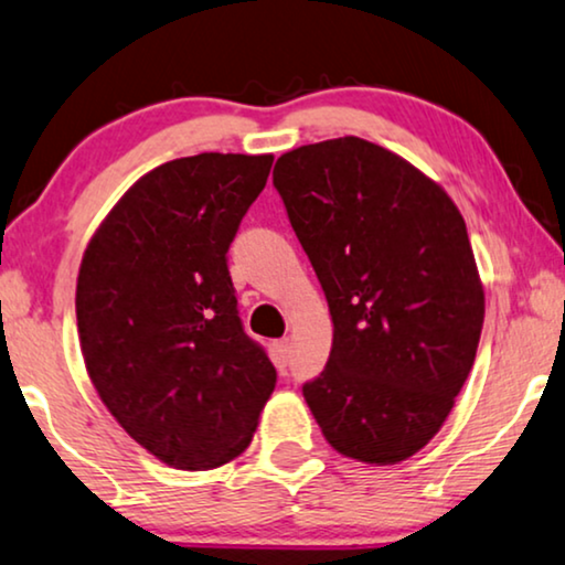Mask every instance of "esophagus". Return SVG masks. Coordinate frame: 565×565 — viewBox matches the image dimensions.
I'll use <instances>...</instances> for the list:
<instances>
[{
    "mask_svg": "<svg viewBox=\"0 0 565 565\" xmlns=\"http://www.w3.org/2000/svg\"><path fill=\"white\" fill-rule=\"evenodd\" d=\"M289 351H291L289 338H281V341H276V345H274V353H276V366H278V370H284V366H287Z\"/></svg>",
    "mask_w": 565,
    "mask_h": 565,
    "instance_id": "34e87169",
    "label": "esophagus"
}]
</instances>
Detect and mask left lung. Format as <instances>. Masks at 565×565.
Segmentation results:
<instances>
[{"label": "left lung", "instance_id": "1", "mask_svg": "<svg viewBox=\"0 0 565 565\" xmlns=\"http://www.w3.org/2000/svg\"><path fill=\"white\" fill-rule=\"evenodd\" d=\"M274 185L333 315L328 366L305 401L335 452L408 460L445 426L483 328L460 209L401 154L359 137L281 154Z\"/></svg>", "mask_w": 565, "mask_h": 565}]
</instances>
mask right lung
<instances>
[{
  "label": "right lung",
  "mask_w": 565,
  "mask_h": 565,
  "mask_svg": "<svg viewBox=\"0 0 565 565\" xmlns=\"http://www.w3.org/2000/svg\"><path fill=\"white\" fill-rule=\"evenodd\" d=\"M274 154L164 162L118 199L77 276L93 385L120 428L175 470H212L253 441L276 387L237 318L227 250Z\"/></svg>",
  "instance_id": "obj_1"
}]
</instances>
